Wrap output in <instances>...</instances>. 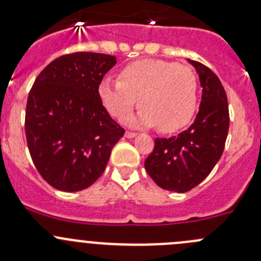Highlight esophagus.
<instances>
[{"instance_id": "esophagus-1", "label": "esophagus", "mask_w": 261, "mask_h": 261, "mask_svg": "<svg viewBox=\"0 0 261 261\" xmlns=\"http://www.w3.org/2000/svg\"><path fill=\"white\" fill-rule=\"evenodd\" d=\"M136 135H138V134H136V133H131V131H126V133H125V136H126V138H127V139L135 138Z\"/></svg>"}]
</instances>
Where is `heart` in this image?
<instances>
[{
	"label": "heart",
	"mask_w": 261,
	"mask_h": 261,
	"mask_svg": "<svg viewBox=\"0 0 261 261\" xmlns=\"http://www.w3.org/2000/svg\"><path fill=\"white\" fill-rule=\"evenodd\" d=\"M97 93L102 106L117 120L130 114L138 102L141 110L128 118V125L159 126L164 133L188 125L197 109V78L193 70L162 59L130 63L118 72L117 83L102 81Z\"/></svg>",
	"instance_id": "obj_1"
}]
</instances>
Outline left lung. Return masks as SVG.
Instances as JSON below:
<instances>
[{
	"label": "left lung",
	"mask_w": 261,
	"mask_h": 261,
	"mask_svg": "<svg viewBox=\"0 0 261 261\" xmlns=\"http://www.w3.org/2000/svg\"><path fill=\"white\" fill-rule=\"evenodd\" d=\"M196 68L202 99L194 122L178 136L155 139L145 160L152 180L167 191L184 193L198 186L217 164L223 152L230 126L226 92L210 68L188 59Z\"/></svg>",
	"instance_id": "left-lung-1"
}]
</instances>
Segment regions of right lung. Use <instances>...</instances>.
I'll use <instances>...</instances> for the list:
<instances>
[{"instance_id":"1","label":"right lung","mask_w":261,"mask_h":261,"mask_svg":"<svg viewBox=\"0 0 261 261\" xmlns=\"http://www.w3.org/2000/svg\"><path fill=\"white\" fill-rule=\"evenodd\" d=\"M115 64L114 55L73 53L53 60L34 82L25 115L29 151L41 177L59 191L93 184L125 134L97 93Z\"/></svg>"}]
</instances>
